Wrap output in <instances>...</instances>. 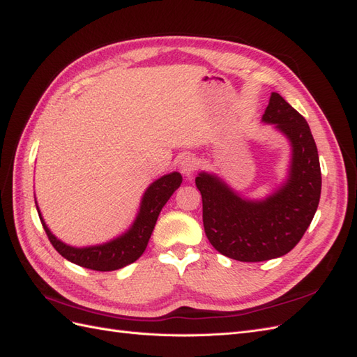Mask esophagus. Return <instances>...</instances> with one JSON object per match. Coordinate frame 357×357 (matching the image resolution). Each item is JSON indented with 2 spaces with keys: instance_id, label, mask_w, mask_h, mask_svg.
I'll return each instance as SVG.
<instances>
[{
  "instance_id": "1",
  "label": "esophagus",
  "mask_w": 357,
  "mask_h": 357,
  "mask_svg": "<svg viewBox=\"0 0 357 357\" xmlns=\"http://www.w3.org/2000/svg\"><path fill=\"white\" fill-rule=\"evenodd\" d=\"M197 168H198V162L192 154H186L185 158L180 160V169L185 174V176H190V174H194Z\"/></svg>"
}]
</instances>
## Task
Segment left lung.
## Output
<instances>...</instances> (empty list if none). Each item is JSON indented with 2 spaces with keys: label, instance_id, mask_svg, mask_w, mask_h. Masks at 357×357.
<instances>
[{
  "label": "left lung",
  "instance_id": "left-lung-1",
  "mask_svg": "<svg viewBox=\"0 0 357 357\" xmlns=\"http://www.w3.org/2000/svg\"><path fill=\"white\" fill-rule=\"evenodd\" d=\"M289 139L292 160L286 183L262 202H250L212 174L195 185L203 198V225L216 251L239 262L280 257L298 244L321 195V168L309 124L289 102L273 92L262 116Z\"/></svg>",
  "mask_w": 357,
  "mask_h": 357
}]
</instances>
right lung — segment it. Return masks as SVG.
Returning a JSON list of instances; mask_svg holds the SVG:
<instances>
[{"mask_svg": "<svg viewBox=\"0 0 357 357\" xmlns=\"http://www.w3.org/2000/svg\"><path fill=\"white\" fill-rule=\"evenodd\" d=\"M180 185L181 176L178 172H171L168 176L155 180L145 190L141 208H139V213L130 230L124 233L123 236L102 245L86 248L69 247L50 231L47 224L43 222L40 212L39 218L51 244L57 250V253L62 255L69 262L93 269V271H115V269L133 264L135 260L142 256L162 207L167 204L174 190L178 189Z\"/></svg>", "mask_w": 357, "mask_h": 357, "instance_id": "obj_1", "label": "right lung"}]
</instances>
